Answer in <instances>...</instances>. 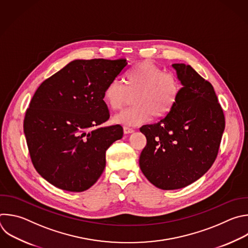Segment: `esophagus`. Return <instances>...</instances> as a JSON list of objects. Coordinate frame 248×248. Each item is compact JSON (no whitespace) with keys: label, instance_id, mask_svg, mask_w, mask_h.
I'll return each instance as SVG.
<instances>
[{"label":"esophagus","instance_id":"obj_1","mask_svg":"<svg viewBox=\"0 0 248 248\" xmlns=\"http://www.w3.org/2000/svg\"><path fill=\"white\" fill-rule=\"evenodd\" d=\"M124 134H129V133L134 132V130H133L132 128H130V127L124 126Z\"/></svg>","mask_w":248,"mask_h":248}]
</instances>
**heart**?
<instances>
[{
	"mask_svg": "<svg viewBox=\"0 0 248 248\" xmlns=\"http://www.w3.org/2000/svg\"><path fill=\"white\" fill-rule=\"evenodd\" d=\"M178 78L163 71L155 63L144 60L135 64L125 76V85L113 79L106 86L103 98L112 110L123 108L134 95L132 108L117 114L113 121L117 124L135 126L166 116L174 106L180 93Z\"/></svg>",
	"mask_w": 248,
	"mask_h": 248,
	"instance_id": "heart-1",
	"label": "heart"
}]
</instances>
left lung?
<instances>
[{
	"label": "left lung",
	"instance_id": "left-lung-1",
	"mask_svg": "<svg viewBox=\"0 0 248 248\" xmlns=\"http://www.w3.org/2000/svg\"><path fill=\"white\" fill-rule=\"evenodd\" d=\"M182 85L172 109L140 127L147 145L139 158L145 177L161 190H177L200 179L213 164L225 128L214 89L190 65L172 64Z\"/></svg>",
	"mask_w": 248,
	"mask_h": 248
}]
</instances>
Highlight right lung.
<instances>
[{"instance_id": "add662e5", "label": "right lung", "mask_w": 248, "mask_h": 248, "mask_svg": "<svg viewBox=\"0 0 248 248\" xmlns=\"http://www.w3.org/2000/svg\"><path fill=\"white\" fill-rule=\"evenodd\" d=\"M126 65L76 59L36 91L23 128L33 166L51 185L84 192L101 176L106 150L124 134L120 124L100 126L110 117L103 93Z\"/></svg>"}]
</instances>
